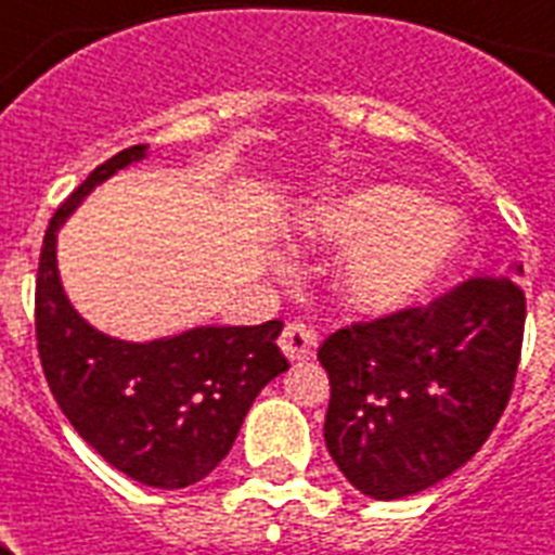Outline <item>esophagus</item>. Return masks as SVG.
<instances>
[{"label": "esophagus", "mask_w": 555, "mask_h": 555, "mask_svg": "<svg viewBox=\"0 0 555 555\" xmlns=\"http://www.w3.org/2000/svg\"><path fill=\"white\" fill-rule=\"evenodd\" d=\"M279 347H282V352L287 356V361H310V358L315 356V347H319V338H315V333L307 324H301V321H293V324H287L285 333H282V338H279Z\"/></svg>", "instance_id": "34e87169"}]
</instances>
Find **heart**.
Returning <instances> with one entry per match:
<instances>
[{
	"label": "heart",
	"instance_id": "b5f03b06",
	"mask_svg": "<svg viewBox=\"0 0 555 555\" xmlns=\"http://www.w3.org/2000/svg\"><path fill=\"white\" fill-rule=\"evenodd\" d=\"M296 236L315 248H347L338 293L361 313L378 315L423 296L460 248V225L449 211L389 183L324 199L301 217Z\"/></svg>",
	"mask_w": 555,
	"mask_h": 555
}]
</instances>
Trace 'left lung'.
Instances as JSON below:
<instances>
[{
  "label": "left lung",
  "mask_w": 555,
  "mask_h": 555,
  "mask_svg": "<svg viewBox=\"0 0 555 555\" xmlns=\"http://www.w3.org/2000/svg\"><path fill=\"white\" fill-rule=\"evenodd\" d=\"M468 279L426 307L338 330L319 347L330 375L324 443L372 500L437 486L486 443L514 389L525 293Z\"/></svg>",
  "instance_id": "obj_1"
}]
</instances>
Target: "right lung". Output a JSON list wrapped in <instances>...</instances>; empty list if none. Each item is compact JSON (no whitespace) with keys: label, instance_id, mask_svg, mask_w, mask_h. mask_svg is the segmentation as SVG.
I'll return each mask as SVG.
<instances>
[{"label":"right lung","instance_id":"1","mask_svg":"<svg viewBox=\"0 0 555 555\" xmlns=\"http://www.w3.org/2000/svg\"><path fill=\"white\" fill-rule=\"evenodd\" d=\"M132 146L101 163L62 203L44 234L36 279V341L55 403L78 435L127 477L185 488L222 463L256 395L287 370L282 321L191 327L155 341L101 333L69 305L55 242L95 185L146 157Z\"/></svg>","mask_w":555,"mask_h":555}]
</instances>
